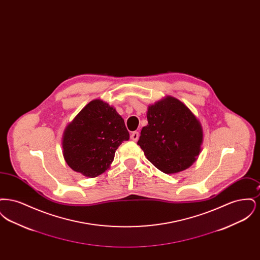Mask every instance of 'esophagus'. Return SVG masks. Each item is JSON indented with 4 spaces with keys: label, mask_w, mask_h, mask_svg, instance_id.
Instances as JSON below:
<instances>
[{
    "label": "esophagus",
    "mask_w": 260,
    "mask_h": 260,
    "mask_svg": "<svg viewBox=\"0 0 260 260\" xmlns=\"http://www.w3.org/2000/svg\"><path fill=\"white\" fill-rule=\"evenodd\" d=\"M138 137H139V133H138V132H134V133L131 135V139L134 140V141H137V140H138Z\"/></svg>",
    "instance_id": "34e87169"
}]
</instances>
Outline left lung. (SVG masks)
Wrapping results in <instances>:
<instances>
[{
    "instance_id": "1",
    "label": "left lung",
    "mask_w": 260,
    "mask_h": 260,
    "mask_svg": "<svg viewBox=\"0 0 260 260\" xmlns=\"http://www.w3.org/2000/svg\"><path fill=\"white\" fill-rule=\"evenodd\" d=\"M147 120L137 144L149 161L165 173L189 168L203 141L202 126L194 114L181 101L169 96L149 107Z\"/></svg>"
}]
</instances>
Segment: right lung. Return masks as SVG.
<instances>
[{
    "instance_id": "obj_1",
    "label": "right lung",
    "mask_w": 260,
    "mask_h": 260,
    "mask_svg": "<svg viewBox=\"0 0 260 260\" xmlns=\"http://www.w3.org/2000/svg\"><path fill=\"white\" fill-rule=\"evenodd\" d=\"M128 139L124 119L109 104L92 100L66 127L63 156L75 172L95 177L109 168L116 150Z\"/></svg>"
}]
</instances>
